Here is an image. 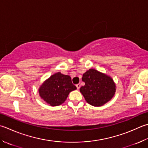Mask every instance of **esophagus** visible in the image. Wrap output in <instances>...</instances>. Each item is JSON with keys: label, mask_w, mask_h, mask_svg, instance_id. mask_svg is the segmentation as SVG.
<instances>
[{"label": "esophagus", "mask_w": 148, "mask_h": 148, "mask_svg": "<svg viewBox=\"0 0 148 148\" xmlns=\"http://www.w3.org/2000/svg\"><path fill=\"white\" fill-rule=\"evenodd\" d=\"M76 86V87H77V89H79L80 87H81V84L80 83H78V84H77Z\"/></svg>", "instance_id": "34e87169"}]
</instances>
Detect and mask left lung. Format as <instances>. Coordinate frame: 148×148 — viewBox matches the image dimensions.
Masks as SVG:
<instances>
[{"instance_id": "1", "label": "left lung", "mask_w": 148, "mask_h": 148, "mask_svg": "<svg viewBox=\"0 0 148 148\" xmlns=\"http://www.w3.org/2000/svg\"><path fill=\"white\" fill-rule=\"evenodd\" d=\"M82 81L85 84L79 91L86 102L92 106H103L114 96L116 85L108 75L90 69L83 74Z\"/></svg>"}]
</instances>
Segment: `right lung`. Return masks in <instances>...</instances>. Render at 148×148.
Segmentation results:
<instances>
[{"mask_svg": "<svg viewBox=\"0 0 148 148\" xmlns=\"http://www.w3.org/2000/svg\"><path fill=\"white\" fill-rule=\"evenodd\" d=\"M76 89L71 76L58 72L42 83L38 92L41 99L52 106H56L64 103L69 93Z\"/></svg>", "mask_w": 148, "mask_h": 148, "instance_id": "obj_1", "label": "right lung"}]
</instances>
